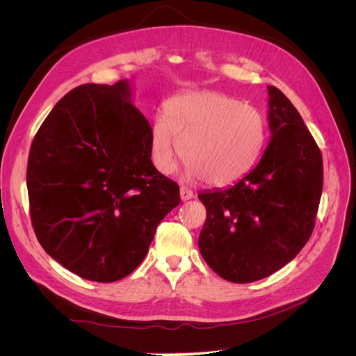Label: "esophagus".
Here are the masks:
<instances>
[{
	"label": "esophagus",
	"mask_w": 356,
	"mask_h": 356,
	"mask_svg": "<svg viewBox=\"0 0 356 356\" xmlns=\"http://www.w3.org/2000/svg\"><path fill=\"white\" fill-rule=\"evenodd\" d=\"M179 195H181V200L182 202H186V200H190V199L195 197V193H193V190L188 188V187H181Z\"/></svg>",
	"instance_id": "esophagus-1"
}]
</instances>
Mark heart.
Listing matches in <instances>:
<instances>
[{"label": "heart", "mask_w": 356, "mask_h": 356, "mask_svg": "<svg viewBox=\"0 0 356 356\" xmlns=\"http://www.w3.org/2000/svg\"><path fill=\"white\" fill-rule=\"evenodd\" d=\"M267 136L264 115L220 92L178 95L152 124L149 145L154 166L165 175L177 169L181 156L187 175L229 186L252 169Z\"/></svg>", "instance_id": "obj_1"}]
</instances>
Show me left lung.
Returning <instances> with one entry per match:
<instances>
[{"label":"left lung","instance_id":"obj_1","mask_svg":"<svg viewBox=\"0 0 356 356\" xmlns=\"http://www.w3.org/2000/svg\"><path fill=\"white\" fill-rule=\"evenodd\" d=\"M272 139L260 163L227 190L200 193L207 220L203 260L225 281L270 276L301 251L315 227L322 195V154L286 96L268 86Z\"/></svg>","mask_w":356,"mask_h":356}]
</instances>
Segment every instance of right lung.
Segmentation results:
<instances>
[{
	"mask_svg": "<svg viewBox=\"0 0 356 356\" xmlns=\"http://www.w3.org/2000/svg\"><path fill=\"white\" fill-rule=\"evenodd\" d=\"M127 81L81 84L55 105L31 144V222L70 272L115 282L143 263L159 222L179 204L152 161L147 118Z\"/></svg>",
	"mask_w": 356,
	"mask_h": 356,
	"instance_id": "add662e5",
	"label": "right lung"
}]
</instances>
